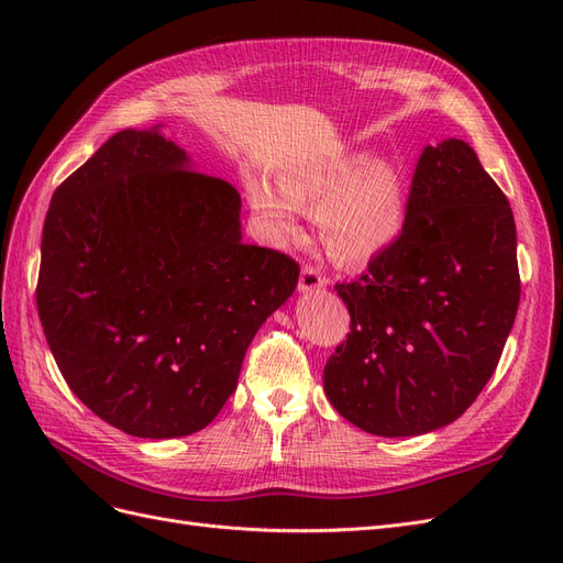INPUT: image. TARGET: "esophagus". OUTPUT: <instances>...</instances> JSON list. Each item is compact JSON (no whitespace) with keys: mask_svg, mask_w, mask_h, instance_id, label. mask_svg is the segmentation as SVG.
I'll return each mask as SVG.
<instances>
[{"mask_svg":"<svg viewBox=\"0 0 563 563\" xmlns=\"http://www.w3.org/2000/svg\"><path fill=\"white\" fill-rule=\"evenodd\" d=\"M321 286H327V279L321 277L319 267H314V265H302V269H300V282H298V291L308 294V291H317V288H321Z\"/></svg>","mask_w":563,"mask_h":563,"instance_id":"esophagus-1","label":"esophagus"}]
</instances>
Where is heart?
Masks as SVG:
<instances>
[{"label":"heart","instance_id":"obj_1","mask_svg":"<svg viewBox=\"0 0 563 563\" xmlns=\"http://www.w3.org/2000/svg\"><path fill=\"white\" fill-rule=\"evenodd\" d=\"M277 190L246 183V197L272 240L298 234V211H313L321 244L338 263H366L397 242L408 211V174L399 159L354 150L298 164L277 176Z\"/></svg>","mask_w":563,"mask_h":563}]
</instances>
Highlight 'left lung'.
Here are the masks:
<instances>
[{"mask_svg": "<svg viewBox=\"0 0 563 563\" xmlns=\"http://www.w3.org/2000/svg\"><path fill=\"white\" fill-rule=\"evenodd\" d=\"M335 291L350 333L323 391L340 416L416 437L467 411L500 362L521 284L512 209L465 141L422 150L397 242Z\"/></svg>", "mask_w": 563, "mask_h": 563, "instance_id": "left-lung-1", "label": "left lung"}]
</instances>
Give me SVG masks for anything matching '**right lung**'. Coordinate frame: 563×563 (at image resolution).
<instances>
[{
  "label": "right lung",
  "instance_id": "add662e5",
  "mask_svg": "<svg viewBox=\"0 0 563 563\" xmlns=\"http://www.w3.org/2000/svg\"><path fill=\"white\" fill-rule=\"evenodd\" d=\"M242 197L159 126L114 133L51 199L37 310L65 383L112 428L187 437L220 413L300 267L242 242Z\"/></svg>",
  "mask_w": 563,
  "mask_h": 563
}]
</instances>
